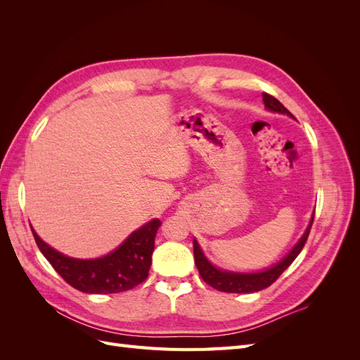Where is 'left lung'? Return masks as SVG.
Masks as SVG:
<instances>
[{"mask_svg": "<svg viewBox=\"0 0 360 360\" xmlns=\"http://www.w3.org/2000/svg\"><path fill=\"white\" fill-rule=\"evenodd\" d=\"M263 102L266 108L271 112H279V114H287L294 118V115L287 110V108L282 105L274 96L267 93H263ZM314 221V214L311 217V222L307 228V231L300 237V240L296 243L290 252L282 258L278 264L271 266L270 269H266L263 271H257V274H236V271H226L222 269H216L209 259H207L202 254V250L198 245V242L193 238V257H195V264L200 271V275L204 282H207L210 287L214 290H219L224 292H255L261 291L267 287H270L274 282L284 274V271L290 267L296 257L300 254L304 243L308 240V236L311 231Z\"/></svg>", "mask_w": 360, "mask_h": 360, "instance_id": "left-lung-1", "label": "left lung"}]
</instances>
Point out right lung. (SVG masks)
Instances as JSON below:
<instances>
[{"label":"right lung","instance_id":"1","mask_svg":"<svg viewBox=\"0 0 360 360\" xmlns=\"http://www.w3.org/2000/svg\"><path fill=\"white\" fill-rule=\"evenodd\" d=\"M162 222L153 219L138 228L111 254L94 259L63 255L32 230V236L51 266L73 288L90 294H110L132 290L148 276L155 237Z\"/></svg>","mask_w":360,"mask_h":360}]
</instances>
